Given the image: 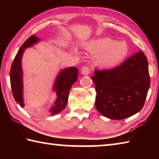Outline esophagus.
<instances>
[{
	"label": "esophagus",
	"instance_id": "1",
	"mask_svg": "<svg viewBox=\"0 0 159 159\" xmlns=\"http://www.w3.org/2000/svg\"><path fill=\"white\" fill-rule=\"evenodd\" d=\"M90 73V69L88 66H83L81 69V74L84 76H88Z\"/></svg>",
	"mask_w": 159,
	"mask_h": 159
}]
</instances>
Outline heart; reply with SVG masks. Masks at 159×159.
Segmentation results:
<instances>
[{
    "mask_svg": "<svg viewBox=\"0 0 159 159\" xmlns=\"http://www.w3.org/2000/svg\"><path fill=\"white\" fill-rule=\"evenodd\" d=\"M90 52L95 54V63L104 68L117 66L127 57L128 45L124 41H116L110 38H101L90 41L86 45Z\"/></svg>",
    "mask_w": 159,
    "mask_h": 159,
    "instance_id": "heart-1",
    "label": "heart"
}]
</instances>
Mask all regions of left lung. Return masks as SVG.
I'll list each match as a JSON object with an SVG mask.
<instances>
[{
  "label": "left lung",
  "mask_w": 159,
  "mask_h": 159,
  "mask_svg": "<svg viewBox=\"0 0 159 159\" xmlns=\"http://www.w3.org/2000/svg\"><path fill=\"white\" fill-rule=\"evenodd\" d=\"M92 79L97 93V110L110 119L130 117L142 109L150 86L146 56L139 51L119 66L95 70Z\"/></svg>",
  "instance_id": "obj_1"
}]
</instances>
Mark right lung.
<instances>
[{
	"instance_id": "right-lung-1",
	"label": "right lung",
	"mask_w": 159,
	"mask_h": 159,
	"mask_svg": "<svg viewBox=\"0 0 159 159\" xmlns=\"http://www.w3.org/2000/svg\"><path fill=\"white\" fill-rule=\"evenodd\" d=\"M39 41L40 39L35 35H32L29 37L20 47L13 60L10 69V84L12 95L16 102L20 104L21 107L25 106L23 99V72L21 69V57L25 48L32 46ZM78 75L79 71L76 67H69L61 70L59 73L53 87L54 91H55L57 94V98L50 109L52 116L60 113L65 109L70 88L77 80Z\"/></svg>"
}]
</instances>
